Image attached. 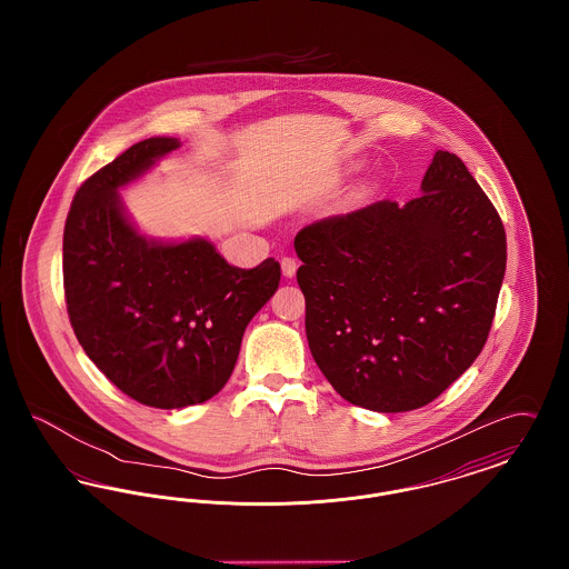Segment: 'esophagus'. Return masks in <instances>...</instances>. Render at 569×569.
I'll list each match as a JSON object with an SVG mask.
<instances>
[{"label": "esophagus", "mask_w": 569, "mask_h": 569, "mask_svg": "<svg viewBox=\"0 0 569 569\" xmlns=\"http://www.w3.org/2000/svg\"><path fill=\"white\" fill-rule=\"evenodd\" d=\"M298 262L295 258H281V272H283V277H295L297 274Z\"/></svg>", "instance_id": "34e87169"}]
</instances>
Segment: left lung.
I'll return each mask as SVG.
<instances>
[{
  "mask_svg": "<svg viewBox=\"0 0 569 569\" xmlns=\"http://www.w3.org/2000/svg\"><path fill=\"white\" fill-rule=\"evenodd\" d=\"M309 350L352 406L395 413L435 401L482 352L508 247L503 221L455 153L437 151L422 193L305 226Z\"/></svg>",
  "mask_w": 569,
  "mask_h": 569,
  "instance_id": "8db88e82",
  "label": "left lung"
}]
</instances>
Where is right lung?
Masks as SVG:
<instances>
[{"label": "right lung", "mask_w": 569, "mask_h": 569, "mask_svg": "<svg viewBox=\"0 0 569 569\" xmlns=\"http://www.w3.org/2000/svg\"><path fill=\"white\" fill-rule=\"evenodd\" d=\"M179 147L147 138L93 172L63 228V292L84 353L138 403L209 401L230 378L247 325L274 295L281 267L228 264L209 241L140 237L117 190Z\"/></svg>", "instance_id": "add662e5"}]
</instances>
